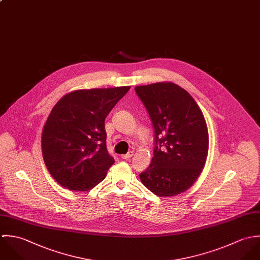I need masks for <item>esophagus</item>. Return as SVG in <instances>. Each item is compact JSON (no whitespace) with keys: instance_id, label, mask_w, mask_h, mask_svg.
Here are the masks:
<instances>
[{"instance_id":"esophagus-1","label":"esophagus","mask_w":260,"mask_h":260,"mask_svg":"<svg viewBox=\"0 0 260 260\" xmlns=\"http://www.w3.org/2000/svg\"><path fill=\"white\" fill-rule=\"evenodd\" d=\"M133 156H134V153H133V152H129V153H127V154H125V155H122L121 158L124 159V160H127V159H129Z\"/></svg>"}]
</instances>
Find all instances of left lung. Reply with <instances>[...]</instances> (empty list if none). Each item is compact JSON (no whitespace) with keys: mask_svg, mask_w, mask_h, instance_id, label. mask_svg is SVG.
Wrapping results in <instances>:
<instances>
[{"mask_svg":"<svg viewBox=\"0 0 260 260\" xmlns=\"http://www.w3.org/2000/svg\"><path fill=\"white\" fill-rule=\"evenodd\" d=\"M154 128L155 149L142 183L158 197L188 190L200 176L208 155L209 136L204 115L194 99L173 82L137 86Z\"/></svg>","mask_w":260,"mask_h":260,"instance_id":"left-lung-1","label":"left lung"}]
</instances>
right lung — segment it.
<instances>
[{"label": "right lung", "instance_id": "1", "mask_svg": "<svg viewBox=\"0 0 260 260\" xmlns=\"http://www.w3.org/2000/svg\"><path fill=\"white\" fill-rule=\"evenodd\" d=\"M129 88L75 90L54 105L41 146L49 173L62 187L86 192L105 178L114 159L106 150L104 120Z\"/></svg>", "mask_w": 260, "mask_h": 260}]
</instances>
